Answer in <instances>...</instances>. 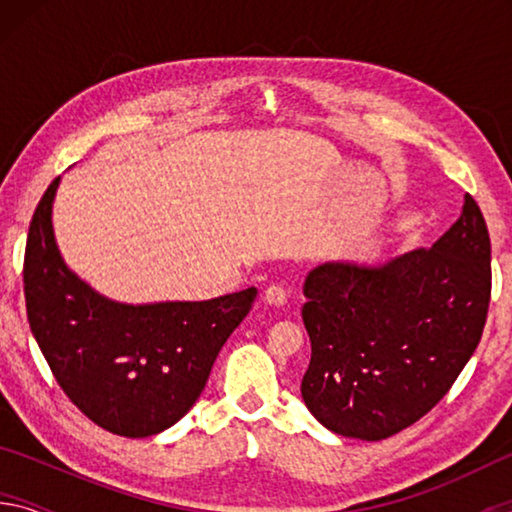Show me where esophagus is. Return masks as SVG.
Listing matches in <instances>:
<instances>
[{
	"mask_svg": "<svg viewBox=\"0 0 512 512\" xmlns=\"http://www.w3.org/2000/svg\"><path fill=\"white\" fill-rule=\"evenodd\" d=\"M262 298L266 305H273V307H282L284 302H287V291H284L280 284H271V287H266Z\"/></svg>",
	"mask_w": 512,
	"mask_h": 512,
	"instance_id": "1",
	"label": "esophagus"
}]
</instances>
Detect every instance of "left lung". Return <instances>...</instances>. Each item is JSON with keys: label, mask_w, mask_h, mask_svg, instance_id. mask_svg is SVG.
Masks as SVG:
<instances>
[{"label": "left lung", "mask_w": 512, "mask_h": 512, "mask_svg": "<svg viewBox=\"0 0 512 512\" xmlns=\"http://www.w3.org/2000/svg\"><path fill=\"white\" fill-rule=\"evenodd\" d=\"M302 400L348 438L395 436L447 395L481 341L490 235L470 194L431 248L381 266L329 262L305 280Z\"/></svg>", "instance_id": "obj_1"}]
</instances>
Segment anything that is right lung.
<instances>
[{
  "mask_svg": "<svg viewBox=\"0 0 512 512\" xmlns=\"http://www.w3.org/2000/svg\"><path fill=\"white\" fill-rule=\"evenodd\" d=\"M58 180L33 212L24 250L31 332L58 386L85 418L117 436H153L192 409L257 289L140 307L106 300L58 253L51 228Z\"/></svg>",
  "mask_w": 512,
  "mask_h": 512,
  "instance_id": "1",
  "label": "right lung"
}]
</instances>
